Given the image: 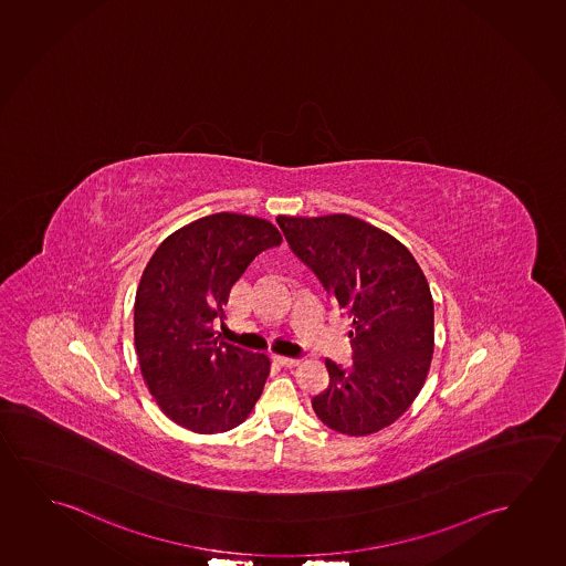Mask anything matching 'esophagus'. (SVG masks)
I'll return each mask as SVG.
<instances>
[{
    "label": "esophagus",
    "instance_id": "34e87169",
    "mask_svg": "<svg viewBox=\"0 0 566 566\" xmlns=\"http://www.w3.org/2000/svg\"><path fill=\"white\" fill-rule=\"evenodd\" d=\"M276 361H279L280 366H284V368L300 366V360L297 358H290V356H276Z\"/></svg>",
    "mask_w": 566,
    "mask_h": 566
}]
</instances>
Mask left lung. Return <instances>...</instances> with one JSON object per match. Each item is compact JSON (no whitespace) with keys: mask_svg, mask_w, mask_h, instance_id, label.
<instances>
[{"mask_svg":"<svg viewBox=\"0 0 566 566\" xmlns=\"http://www.w3.org/2000/svg\"><path fill=\"white\" fill-rule=\"evenodd\" d=\"M287 243L350 317V368L325 360L315 415L346 436L376 434L407 412L434 354L427 276L399 239L348 213L279 216Z\"/></svg>","mask_w":566,"mask_h":566,"instance_id":"8db88e82","label":"left lung"}]
</instances>
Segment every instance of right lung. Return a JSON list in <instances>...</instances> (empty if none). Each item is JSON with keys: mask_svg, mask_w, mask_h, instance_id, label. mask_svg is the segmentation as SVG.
Returning <instances> with one entry per match:
<instances>
[{"mask_svg": "<svg viewBox=\"0 0 566 566\" xmlns=\"http://www.w3.org/2000/svg\"><path fill=\"white\" fill-rule=\"evenodd\" d=\"M279 228L245 213L220 212L172 231L139 280L134 345L157 407L197 434L245 422L271 371L266 354L221 338L231 287L249 262L280 245Z\"/></svg>", "mask_w": 566, "mask_h": 566, "instance_id": "add662e5", "label": "right lung"}]
</instances>
